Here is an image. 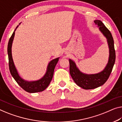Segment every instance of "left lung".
Instances as JSON below:
<instances>
[{
    "label": "left lung",
    "mask_w": 122,
    "mask_h": 122,
    "mask_svg": "<svg viewBox=\"0 0 122 122\" xmlns=\"http://www.w3.org/2000/svg\"><path fill=\"white\" fill-rule=\"evenodd\" d=\"M94 22L99 27V30L106 38L109 47V59L107 64L104 70L96 74H87L80 71L75 62L69 59L70 73L76 84L84 89H92L102 85L107 81L114 66L116 60V52L114 41L112 34L104 24L100 20H95Z\"/></svg>",
    "instance_id": "8db88e82"
}]
</instances>
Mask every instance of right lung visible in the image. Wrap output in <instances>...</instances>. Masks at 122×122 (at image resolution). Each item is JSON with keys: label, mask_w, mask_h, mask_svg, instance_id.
<instances>
[{"label": "right lung", "mask_w": 122, "mask_h": 122, "mask_svg": "<svg viewBox=\"0 0 122 122\" xmlns=\"http://www.w3.org/2000/svg\"><path fill=\"white\" fill-rule=\"evenodd\" d=\"M18 26L16 27V28ZM15 31L13 32L12 36H11L8 45L9 66L11 74L13 77L16 82L17 83V84L26 92H30V93L42 92L48 86V85L50 83V81H51L52 77H53L54 69H55L56 65L57 64L58 61H59V57L52 60V61H51L49 63L48 67H47L46 73L41 79L36 81H25L19 76L15 66L14 65L13 59H12V57L11 48L12 41H13L15 36Z\"/></svg>", "instance_id": "add662e5"}]
</instances>
